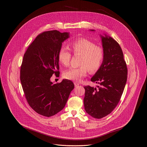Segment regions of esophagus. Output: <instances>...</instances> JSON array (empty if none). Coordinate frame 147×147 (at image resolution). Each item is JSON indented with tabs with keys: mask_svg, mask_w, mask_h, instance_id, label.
Returning <instances> with one entry per match:
<instances>
[{
	"mask_svg": "<svg viewBox=\"0 0 147 147\" xmlns=\"http://www.w3.org/2000/svg\"><path fill=\"white\" fill-rule=\"evenodd\" d=\"M74 86H75V87H76V86H79V84H80L79 83L76 82H75L74 83Z\"/></svg>",
	"mask_w": 147,
	"mask_h": 147,
	"instance_id": "1",
	"label": "esophagus"
}]
</instances>
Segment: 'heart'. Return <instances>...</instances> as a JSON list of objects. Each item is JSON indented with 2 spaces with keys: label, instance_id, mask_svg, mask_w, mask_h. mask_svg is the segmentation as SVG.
Masks as SVG:
<instances>
[{
  "label": "heart",
  "instance_id": "1",
  "mask_svg": "<svg viewBox=\"0 0 147 147\" xmlns=\"http://www.w3.org/2000/svg\"><path fill=\"white\" fill-rule=\"evenodd\" d=\"M68 48L74 55H80V66L65 71L63 74L65 79L80 82L87 75L88 71L94 73L99 70L105 58V50L102 47L96 45L87 39L80 38L71 41ZM58 58L63 65L68 67L70 63L71 54L65 48H61L58 51Z\"/></svg>",
  "mask_w": 147,
  "mask_h": 147
}]
</instances>
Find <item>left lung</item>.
Listing matches in <instances>:
<instances>
[{
	"mask_svg": "<svg viewBox=\"0 0 147 147\" xmlns=\"http://www.w3.org/2000/svg\"><path fill=\"white\" fill-rule=\"evenodd\" d=\"M101 38L105 58L99 70L91 79L92 82L99 84V86L84 87L85 111L96 119L110 114L118 105L128 75L126 64L119 44L106 35Z\"/></svg>",
	"mask_w": 147,
	"mask_h": 147,
	"instance_id": "8db88e82",
	"label": "left lung"
}]
</instances>
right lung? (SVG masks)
<instances>
[{
  "instance_id": "obj_1",
  "label": "right lung",
  "mask_w": 147,
  "mask_h": 147,
  "mask_svg": "<svg viewBox=\"0 0 147 147\" xmlns=\"http://www.w3.org/2000/svg\"><path fill=\"white\" fill-rule=\"evenodd\" d=\"M69 37L67 32L57 30L39 34L24 54L20 80L26 101L41 115L50 117L65 105L73 83L67 79L54 84L50 79L59 71L58 54L62 42Z\"/></svg>"
}]
</instances>
